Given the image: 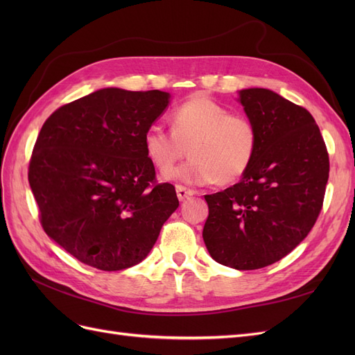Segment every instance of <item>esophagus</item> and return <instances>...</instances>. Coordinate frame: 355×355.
Segmentation results:
<instances>
[{"instance_id":"esophagus-1","label":"esophagus","mask_w":355,"mask_h":355,"mask_svg":"<svg viewBox=\"0 0 355 355\" xmlns=\"http://www.w3.org/2000/svg\"><path fill=\"white\" fill-rule=\"evenodd\" d=\"M176 194H178L179 201H185V200H188L191 196H194V191H191V189H188V188H185V187H182V185H178V187H176Z\"/></svg>"}]
</instances>
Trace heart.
Returning a JSON list of instances; mask_svg holds the SVG:
<instances>
[{"label":"heart","mask_w":355,"mask_h":355,"mask_svg":"<svg viewBox=\"0 0 355 355\" xmlns=\"http://www.w3.org/2000/svg\"><path fill=\"white\" fill-rule=\"evenodd\" d=\"M187 146L191 158L167 179L185 185H206L213 180L230 185L252 166L257 130L247 116L230 114L216 101L194 94L171 112V130L153 124L144 135L146 157L161 173H168Z\"/></svg>","instance_id":"obj_1"}]
</instances>
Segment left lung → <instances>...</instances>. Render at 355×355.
Returning a JSON list of instances; mask_svg holds the SVG:
<instances>
[{
    "label": "left lung",
    "instance_id": "obj_1",
    "mask_svg": "<svg viewBox=\"0 0 355 355\" xmlns=\"http://www.w3.org/2000/svg\"><path fill=\"white\" fill-rule=\"evenodd\" d=\"M240 103L257 130L253 163L243 179L206 196L202 240L214 261L259 270L302 241L323 207L329 154L305 108L268 89L240 90Z\"/></svg>",
    "mask_w": 355,
    "mask_h": 355
}]
</instances>
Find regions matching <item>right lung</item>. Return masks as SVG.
Instances as JSON below:
<instances>
[{"mask_svg":"<svg viewBox=\"0 0 355 355\" xmlns=\"http://www.w3.org/2000/svg\"><path fill=\"white\" fill-rule=\"evenodd\" d=\"M159 90L102 89L60 106L41 127L28 179L42 230L102 271L142 262L178 206L157 184L144 135L168 106Z\"/></svg>","mask_w":355,"mask_h":355,"instance_id":"1","label":"right lung"}]
</instances>
